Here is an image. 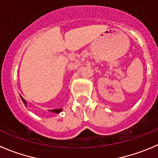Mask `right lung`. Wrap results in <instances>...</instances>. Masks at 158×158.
Instances as JSON below:
<instances>
[{
	"mask_svg": "<svg viewBox=\"0 0 158 158\" xmlns=\"http://www.w3.org/2000/svg\"><path fill=\"white\" fill-rule=\"evenodd\" d=\"M20 97H21V100H22V102H24V104L25 105V106H27V102H26L25 99H24V98L22 97V96L20 95ZM50 112H52V113H61V112L62 111V109H56V110H49Z\"/></svg>",
	"mask_w": 158,
	"mask_h": 158,
	"instance_id": "right-lung-1",
	"label": "right lung"
}]
</instances>
